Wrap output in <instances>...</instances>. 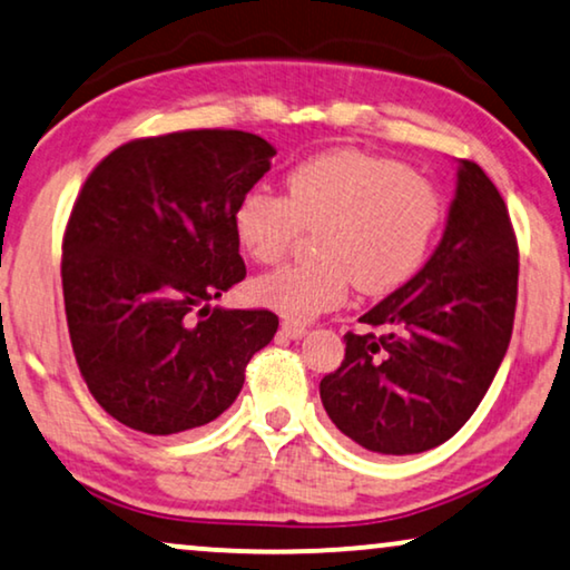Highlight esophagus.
I'll use <instances>...</instances> for the list:
<instances>
[{
  "mask_svg": "<svg viewBox=\"0 0 570 570\" xmlns=\"http://www.w3.org/2000/svg\"><path fill=\"white\" fill-rule=\"evenodd\" d=\"M282 335L288 341H302L304 335H307V327L299 325V323H292V320H284L282 323Z\"/></svg>",
  "mask_w": 570,
  "mask_h": 570,
  "instance_id": "34e87169",
  "label": "esophagus"
}]
</instances>
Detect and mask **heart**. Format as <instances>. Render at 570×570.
I'll use <instances>...</instances> for the list:
<instances>
[{
  "mask_svg": "<svg viewBox=\"0 0 570 570\" xmlns=\"http://www.w3.org/2000/svg\"><path fill=\"white\" fill-rule=\"evenodd\" d=\"M286 196L253 188L232 212L237 245L255 263L282 261L302 227L315 229V263L258 276L253 299L292 323L323 315L346 299L351 282L364 294L403 286L426 258L442 202L426 178L395 159L362 149H331L296 163Z\"/></svg>",
  "mask_w": 570,
  "mask_h": 570,
  "instance_id": "1",
  "label": "heart"
}]
</instances>
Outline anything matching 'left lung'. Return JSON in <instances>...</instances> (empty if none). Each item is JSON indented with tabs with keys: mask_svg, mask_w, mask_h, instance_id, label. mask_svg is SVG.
<instances>
[{
	"mask_svg": "<svg viewBox=\"0 0 570 570\" xmlns=\"http://www.w3.org/2000/svg\"><path fill=\"white\" fill-rule=\"evenodd\" d=\"M519 253L507 204L475 163L456 159L444 235L419 274L362 315L320 382L325 413L358 446L419 454L460 431L507 356Z\"/></svg>",
	"mask_w": 570,
	"mask_h": 570,
	"instance_id": "1",
	"label": "left lung"
}]
</instances>
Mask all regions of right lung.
I'll return each mask as SVG.
<instances>
[{"instance_id": "1", "label": "right lung", "mask_w": 570, "mask_h": 570, "mask_svg": "<svg viewBox=\"0 0 570 570\" xmlns=\"http://www.w3.org/2000/svg\"><path fill=\"white\" fill-rule=\"evenodd\" d=\"M274 155L255 134L204 128L128 141L87 178L63 307L87 387L124 426L173 436L219 419L274 338V312L212 307L245 278L232 212Z\"/></svg>"}]
</instances>
